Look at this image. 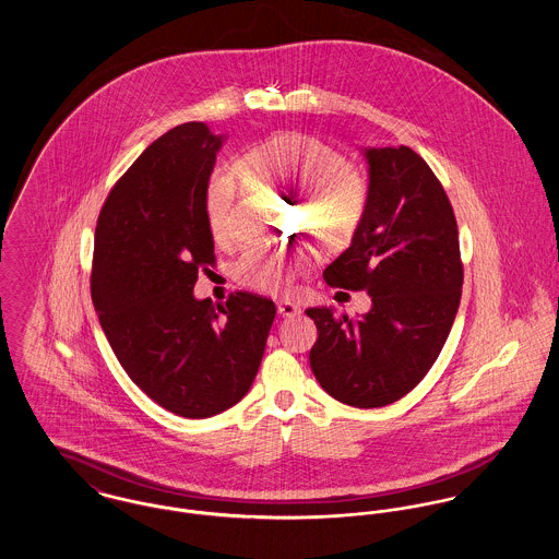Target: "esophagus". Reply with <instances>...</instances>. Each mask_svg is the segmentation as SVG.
<instances>
[{"instance_id": "obj_1", "label": "esophagus", "mask_w": 559, "mask_h": 559, "mask_svg": "<svg viewBox=\"0 0 559 559\" xmlns=\"http://www.w3.org/2000/svg\"><path fill=\"white\" fill-rule=\"evenodd\" d=\"M277 312H280V317L290 319V317H297L301 312V308L288 299H282V301H277Z\"/></svg>"}]
</instances>
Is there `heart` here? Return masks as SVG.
I'll return each mask as SVG.
<instances>
[{
    "instance_id": "b5f03b06",
    "label": "heart",
    "mask_w": 559,
    "mask_h": 559,
    "mask_svg": "<svg viewBox=\"0 0 559 559\" xmlns=\"http://www.w3.org/2000/svg\"><path fill=\"white\" fill-rule=\"evenodd\" d=\"M245 165L258 178L306 191V211L326 233L346 235L357 224L364 206V178L344 163L337 151L319 140L306 135L271 138L249 153ZM206 217L211 235L219 245L239 239L237 189L224 174L211 180ZM310 260L312 255L306 249L260 247L237 264V280L253 290H275L306 269Z\"/></svg>"
}]
</instances>
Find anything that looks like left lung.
<instances>
[{
    "mask_svg": "<svg viewBox=\"0 0 559 559\" xmlns=\"http://www.w3.org/2000/svg\"><path fill=\"white\" fill-rule=\"evenodd\" d=\"M368 163L364 213L324 271L329 286L366 290L370 310L348 319L310 308L319 340L310 366L320 388L357 408L408 394L437 361L461 306L463 264L452 204L408 146L361 148Z\"/></svg>",
    "mask_w": 559,
    "mask_h": 559,
    "instance_id": "left-lung-1",
    "label": "left lung"
}]
</instances>
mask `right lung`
<instances>
[{"mask_svg":"<svg viewBox=\"0 0 559 559\" xmlns=\"http://www.w3.org/2000/svg\"><path fill=\"white\" fill-rule=\"evenodd\" d=\"M228 135L187 122L159 138L116 182L96 224L92 304L131 381L163 408L217 415L251 388L275 304L249 293L198 299L213 264L211 174Z\"/></svg>","mask_w":559,"mask_h":559,"instance_id":"right-lung-1","label":"right lung"}]
</instances>
